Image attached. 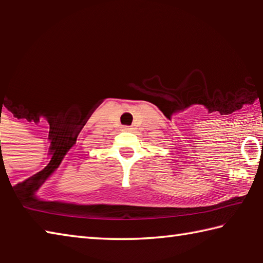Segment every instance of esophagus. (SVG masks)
I'll list each match as a JSON object with an SVG mask.
<instances>
[{
    "instance_id": "esophagus-1",
    "label": "esophagus",
    "mask_w": 263,
    "mask_h": 263,
    "mask_svg": "<svg viewBox=\"0 0 263 263\" xmlns=\"http://www.w3.org/2000/svg\"><path fill=\"white\" fill-rule=\"evenodd\" d=\"M123 130H124V131H130L131 127H130V126H124Z\"/></svg>"
}]
</instances>
